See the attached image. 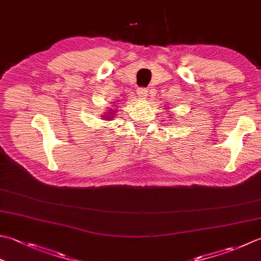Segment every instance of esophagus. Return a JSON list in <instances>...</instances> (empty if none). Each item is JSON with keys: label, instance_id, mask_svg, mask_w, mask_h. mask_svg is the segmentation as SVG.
I'll list each match as a JSON object with an SVG mask.
<instances>
[{"label": "esophagus", "instance_id": "1", "mask_svg": "<svg viewBox=\"0 0 261 261\" xmlns=\"http://www.w3.org/2000/svg\"><path fill=\"white\" fill-rule=\"evenodd\" d=\"M137 95L140 99H144V98H146V96L148 95V91L145 88H138L137 89Z\"/></svg>", "mask_w": 261, "mask_h": 261}]
</instances>
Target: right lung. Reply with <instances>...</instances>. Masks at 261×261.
Instances as JSON below:
<instances>
[{"instance_id": "right-lung-1", "label": "right lung", "mask_w": 261, "mask_h": 261, "mask_svg": "<svg viewBox=\"0 0 261 261\" xmlns=\"http://www.w3.org/2000/svg\"><path fill=\"white\" fill-rule=\"evenodd\" d=\"M111 113H112V112H111ZM110 116H111V117H112V115H110ZM106 119H107V117H106Z\"/></svg>"}]
</instances>
